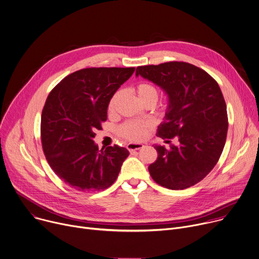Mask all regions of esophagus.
<instances>
[{
	"label": "esophagus",
	"mask_w": 259,
	"mask_h": 259,
	"mask_svg": "<svg viewBox=\"0 0 259 259\" xmlns=\"http://www.w3.org/2000/svg\"><path fill=\"white\" fill-rule=\"evenodd\" d=\"M144 147L143 144H140V143H130L127 144L126 148L130 152H133V151H137V150H140Z\"/></svg>",
	"instance_id": "obj_1"
}]
</instances>
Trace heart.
I'll list each match as a JSON object with an SVG mask.
<instances>
[{"instance_id":"1","label":"heart","mask_w":259,"mask_h":259,"mask_svg":"<svg viewBox=\"0 0 259 259\" xmlns=\"http://www.w3.org/2000/svg\"><path fill=\"white\" fill-rule=\"evenodd\" d=\"M136 93L138 95L139 100L143 103L144 105L148 104V103L155 104L159 97L158 88L148 81H142V82L138 83L136 87ZM120 95H121V92L117 91L111 97V99L108 103V110L110 112H112L114 110ZM149 127H150V124L148 122L131 120V121H125L124 123H122L118 127L117 133L122 138H125L133 142H138V141L143 140L146 137V135L149 131Z\"/></svg>"}]
</instances>
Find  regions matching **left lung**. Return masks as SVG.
Masks as SVG:
<instances>
[{
  "instance_id": "obj_1",
  "label": "left lung",
  "mask_w": 259,
  "mask_h": 259,
  "mask_svg": "<svg viewBox=\"0 0 259 259\" xmlns=\"http://www.w3.org/2000/svg\"><path fill=\"white\" fill-rule=\"evenodd\" d=\"M136 75L160 87L168 97L164 121L156 136L179 146L155 145L158 157L148 169L158 185L170 190L190 188L218 163L228 134L227 105L217 80L187 62L139 66Z\"/></svg>"
}]
</instances>
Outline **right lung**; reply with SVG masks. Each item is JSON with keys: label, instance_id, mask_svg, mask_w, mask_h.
<instances>
[{"label": "right lung", "instance_id": "1", "mask_svg": "<svg viewBox=\"0 0 259 259\" xmlns=\"http://www.w3.org/2000/svg\"><path fill=\"white\" fill-rule=\"evenodd\" d=\"M135 67H92L64 77L49 94L41 112L40 139L46 159L71 188L102 191L117 179L130 155L117 145L99 150L96 130L107 120L108 103Z\"/></svg>", "mask_w": 259, "mask_h": 259}]
</instances>
